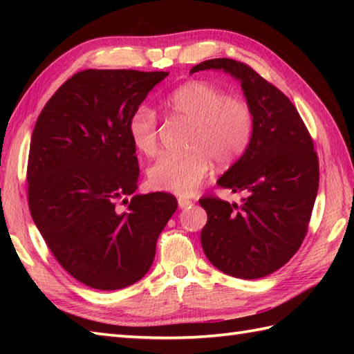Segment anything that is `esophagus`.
<instances>
[{
    "instance_id": "34e87169",
    "label": "esophagus",
    "mask_w": 354,
    "mask_h": 354,
    "mask_svg": "<svg viewBox=\"0 0 354 354\" xmlns=\"http://www.w3.org/2000/svg\"><path fill=\"white\" fill-rule=\"evenodd\" d=\"M178 205H179V208H189V207L193 205V202L189 201V199L179 198V199H178Z\"/></svg>"
}]
</instances>
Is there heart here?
<instances>
[{
    "label": "heart",
    "instance_id": "1",
    "mask_svg": "<svg viewBox=\"0 0 354 354\" xmlns=\"http://www.w3.org/2000/svg\"><path fill=\"white\" fill-rule=\"evenodd\" d=\"M173 117L193 124L189 155L164 156L147 171L152 189L189 196L212 171L213 162L228 167L242 156L254 135V112L242 99L207 82H189L165 100ZM129 135L141 153L158 150V115L141 104L129 120Z\"/></svg>",
    "mask_w": 354,
    "mask_h": 354
}]
</instances>
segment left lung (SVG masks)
Wrapping results in <instances>:
<instances>
[{"label": "left lung", "instance_id": "left-lung-1", "mask_svg": "<svg viewBox=\"0 0 354 354\" xmlns=\"http://www.w3.org/2000/svg\"><path fill=\"white\" fill-rule=\"evenodd\" d=\"M204 70H222L240 82L254 112V135L217 179L223 189L246 194L242 205L214 196L199 201L208 216L202 250L222 272L254 280L275 272L301 246L318 193V156L297 108L251 66L209 59L190 74Z\"/></svg>", "mask_w": 354, "mask_h": 354}]
</instances>
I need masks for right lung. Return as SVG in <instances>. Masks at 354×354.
<instances>
[{"label":"right lung","mask_w":354,"mask_h":354,"mask_svg":"<svg viewBox=\"0 0 354 354\" xmlns=\"http://www.w3.org/2000/svg\"><path fill=\"white\" fill-rule=\"evenodd\" d=\"M165 71L85 70L57 89L37 117L27 165L33 222L61 266L93 289L137 283L176 198L138 189L129 120Z\"/></svg>","instance_id":"1"}]
</instances>
